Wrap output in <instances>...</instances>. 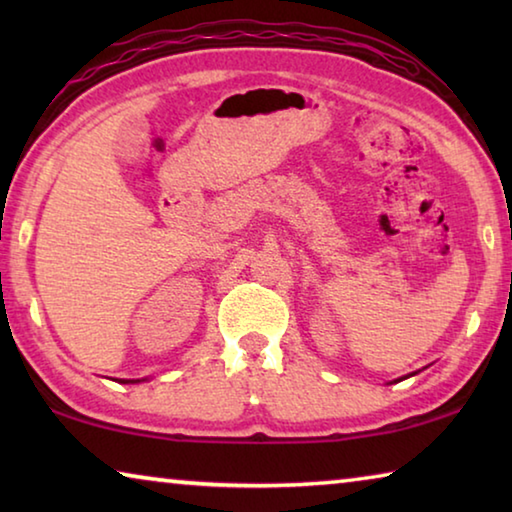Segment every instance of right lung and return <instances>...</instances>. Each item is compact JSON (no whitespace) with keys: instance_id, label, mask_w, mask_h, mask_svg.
<instances>
[{"instance_id":"obj_1","label":"right lung","mask_w":512,"mask_h":512,"mask_svg":"<svg viewBox=\"0 0 512 512\" xmlns=\"http://www.w3.org/2000/svg\"><path fill=\"white\" fill-rule=\"evenodd\" d=\"M124 384H128V381H124ZM131 384H135V381H131Z\"/></svg>"}]
</instances>
